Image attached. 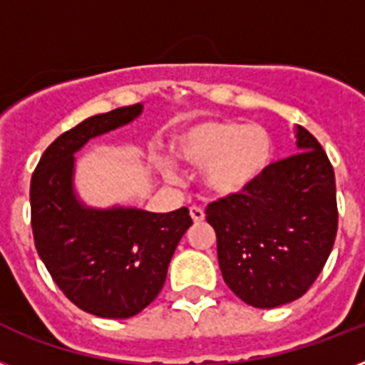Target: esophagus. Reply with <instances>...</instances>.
Masks as SVG:
<instances>
[{
    "mask_svg": "<svg viewBox=\"0 0 365 365\" xmlns=\"http://www.w3.org/2000/svg\"><path fill=\"white\" fill-rule=\"evenodd\" d=\"M189 216H191V220H193L195 223L205 222V210L199 208V206H191V208H189Z\"/></svg>",
    "mask_w": 365,
    "mask_h": 365,
    "instance_id": "1",
    "label": "esophagus"
}]
</instances>
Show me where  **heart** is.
Returning <instances> with one entry per match:
<instances>
[{
  "label": "heart",
  "mask_w": 365,
  "mask_h": 365,
  "mask_svg": "<svg viewBox=\"0 0 365 365\" xmlns=\"http://www.w3.org/2000/svg\"><path fill=\"white\" fill-rule=\"evenodd\" d=\"M178 163L202 168L206 193L231 199L254 185L272 157V138L265 126L235 119H205L180 130L172 142ZM166 180H174L168 165L160 166Z\"/></svg>",
  "instance_id": "heart-1"
}]
</instances>
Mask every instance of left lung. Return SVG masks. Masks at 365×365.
<instances>
[{
  "label": "left lung",
  "instance_id": "left-lung-1",
  "mask_svg": "<svg viewBox=\"0 0 365 365\" xmlns=\"http://www.w3.org/2000/svg\"><path fill=\"white\" fill-rule=\"evenodd\" d=\"M295 143L299 153L267 166L248 191L206 208L223 280L257 309L299 299L337 235L334 166L303 126H295Z\"/></svg>",
  "mask_w": 365,
  "mask_h": 365
}]
</instances>
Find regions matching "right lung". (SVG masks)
<instances>
[{
	"label": "right lung",
	"mask_w": 365,
	"mask_h": 365,
	"mask_svg": "<svg viewBox=\"0 0 365 365\" xmlns=\"http://www.w3.org/2000/svg\"><path fill=\"white\" fill-rule=\"evenodd\" d=\"M125 106L60 134L37 163L30 183L36 250L66 297L100 318H130L165 286L178 242L193 220L187 208L157 214L136 206L96 208L76 191V153L93 138L140 117Z\"/></svg>",
	"instance_id": "obj_1"
}]
</instances>
